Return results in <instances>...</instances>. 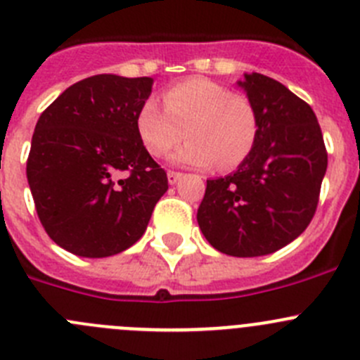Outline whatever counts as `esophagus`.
I'll return each instance as SVG.
<instances>
[{"label":"esophagus","instance_id":"34e87169","mask_svg":"<svg viewBox=\"0 0 360 360\" xmlns=\"http://www.w3.org/2000/svg\"><path fill=\"white\" fill-rule=\"evenodd\" d=\"M180 178H182V173H176V171H167V182H169V186H174V184H176Z\"/></svg>","mask_w":360,"mask_h":360}]
</instances>
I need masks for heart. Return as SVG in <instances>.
Listing matches in <instances>:
<instances>
[{
	"label": "heart",
	"mask_w": 360,
	"mask_h": 360,
	"mask_svg": "<svg viewBox=\"0 0 360 360\" xmlns=\"http://www.w3.org/2000/svg\"><path fill=\"white\" fill-rule=\"evenodd\" d=\"M164 108L146 98L136 115V129L143 146L153 157L169 152L180 139L189 141L171 155L173 162L219 169L240 166L259 136V116L251 98L233 94L224 84L193 77L167 88Z\"/></svg>",
	"instance_id": "heart-1"
}]
</instances>
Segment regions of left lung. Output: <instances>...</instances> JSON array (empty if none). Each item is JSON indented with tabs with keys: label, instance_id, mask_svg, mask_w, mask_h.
Instances as JSON below:
<instances>
[{
	"label": "left lung",
	"instance_id": "left-lung-1",
	"mask_svg": "<svg viewBox=\"0 0 360 360\" xmlns=\"http://www.w3.org/2000/svg\"><path fill=\"white\" fill-rule=\"evenodd\" d=\"M259 116L251 155L228 176L207 180L198 224L212 248L237 258L279 251L316 212L327 150L309 104L252 72L238 81Z\"/></svg>",
	"mask_w": 360,
	"mask_h": 360
}]
</instances>
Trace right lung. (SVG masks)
I'll return each instance as SVG.
<instances>
[{
	"label": "right lung",
	"instance_id": "right-lung-1",
	"mask_svg": "<svg viewBox=\"0 0 360 360\" xmlns=\"http://www.w3.org/2000/svg\"><path fill=\"white\" fill-rule=\"evenodd\" d=\"M152 77L98 74L72 84L37 122L26 176L51 238L83 258L134 245L167 191L136 129Z\"/></svg>",
	"mask_w": 360,
	"mask_h": 360
}]
</instances>
